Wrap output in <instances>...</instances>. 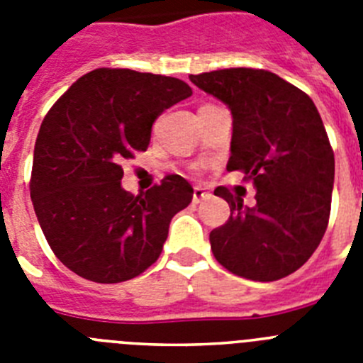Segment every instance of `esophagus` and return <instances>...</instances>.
I'll return each instance as SVG.
<instances>
[{
  "label": "esophagus",
  "instance_id": "1",
  "mask_svg": "<svg viewBox=\"0 0 363 363\" xmlns=\"http://www.w3.org/2000/svg\"><path fill=\"white\" fill-rule=\"evenodd\" d=\"M211 194L209 191H205L203 187H194V194H192V200H194V203H198V201L201 200H207Z\"/></svg>",
  "mask_w": 363,
  "mask_h": 363
}]
</instances>
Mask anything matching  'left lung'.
Listing matches in <instances>:
<instances>
[{
	"label": "left lung",
	"instance_id": "8db88e82",
	"mask_svg": "<svg viewBox=\"0 0 363 363\" xmlns=\"http://www.w3.org/2000/svg\"><path fill=\"white\" fill-rule=\"evenodd\" d=\"M189 79L230 108L227 171H242L256 189L255 207L214 189L230 207L229 220L209 234L214 258L247 280L289 277L316 251L331 214L335 152L318 108L269 70L240 67Z\"/></svg>",
	"mask_w": 363,
	"mask_h": 363
}]
</instances>
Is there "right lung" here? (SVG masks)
Listing matches in <instances>:
<instances>
[{"label":"right lung","mask_w":363,"mask_h":363,"mask_svg":"<svg viewBox=\"0 0 363 363\" xmlns=\"http://www.w3.org/2000/svg\"><path fill=\"white\" fill-rule=\"evenodd\" d=\"M191 94L171 76L96 69L47 112L34 147L30 198L52 252L78 277L120 284L160 258L172 216L194 191L169 174L134 196L121 187V162L147 150L156 118Z\"/></svg>","instance_id":"1"}]
</instances>
